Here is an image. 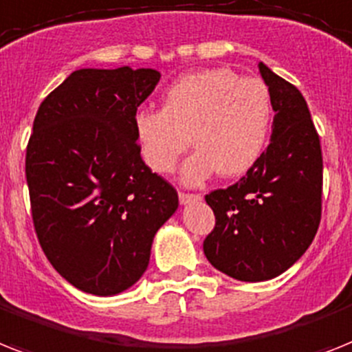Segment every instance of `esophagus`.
<instances>
[{"label": "esophagus", "instance_id": "34e87169", "mask_svg": "<svg viewBox=\"0 0 352 352\" xmlns=\"http://www.w3.org/2000/svg\"><path fill=\"white\" fill-rule=\"evenodd\" d=\"M202 197L199 195V193H184V191H181L179 193V201H181V204H190V202H195V201H201Z\"/></svg>", "mask_w": 352, "mask_h": 352}]
</instances>
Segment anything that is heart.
Here are the masks:
<instances>
[{"mask_svg": "<svg viewBox=\"0 0 352 352\" xmlns=\"http://www.w3.org/2000/svg\"><path fill=\"white\" fill-rule=\"evenodd\" d=\"M273 97L264 81L231 68L186 74L166 88L162 110H141L133 119L142 159L155 173L175 170L190 139L195 151L181 170L195 186L215 171L244 175L264 153L273 128Z\"/></svg>", "mask_w": 352, "mask_h": 352, "instance_id": "1", "label": "heart"}]
</instances>
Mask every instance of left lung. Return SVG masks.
Returning <instances> with one entry per match:
<instances>
[{"label": "left lung", "mask_w": 352, "mask_h": 352, "mask_svg": "<svg viewBox=\"0 0 352 352\" xmlns=\"http://www.w3.org/2000/svg\"><path fill=\"white\" fill-rule=\"evenodd\" d=\"M275 108L270 146L241 181L206 195L215 228L204 241L211 265L262 282L289 270L309 248L322 217V148L298 88L258 63Z\"/></svg>", "instance_id": "8db88e82"}]
</instances>
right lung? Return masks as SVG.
<instances>
[{"label": "right lung", "mask_w": 352, "mask_h": 352, "mask_svg": "<svg viewBox=\"0 0 352 352\" xmlns=\"http://www.w3.org/2000/svg\"><path fill=\"white\" fill-rule=\"evenodd\" d=\"M161 74L153 68L76 70L45 97L28 139L37 241L54 270L97 296L141 278L157 230L179 195L141 159L133 119Z\"/></svg>", "instance_id": "obj_1"}]
</instances>
